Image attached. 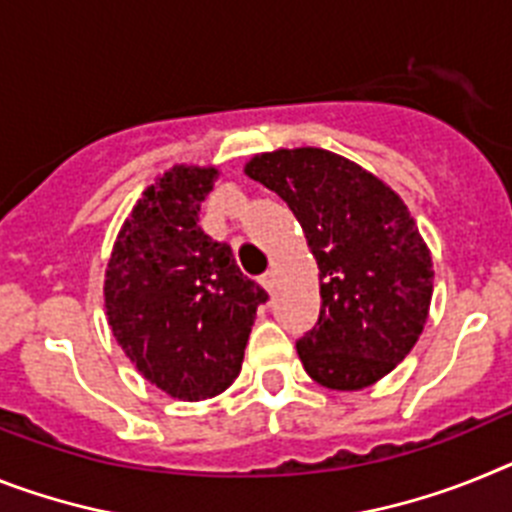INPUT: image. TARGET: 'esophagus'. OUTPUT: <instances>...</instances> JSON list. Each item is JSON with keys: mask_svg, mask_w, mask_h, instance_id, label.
<instances>
[{"mask_svg": "<svg viewBox=\"0 0 512 512\" xmlns=\"http://www.w3.org/2000/svg\"><path fill=\"white\" fill-rule=\"evenodd\" d=\"M262 288H265V291L270 293V296H273L275 293V286H278V281H275V273H265L262 275Z\"/></svg>", "mask_w": 512, "mask_h": 512, "instance_id": "34e87169", "label": "esophagus"}]
</instances>
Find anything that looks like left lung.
<instances>
[{"label":"left lung","mask_w":512,"mask_h":512,"mask_svg":"<svg viewBox=\"0 0 512 512\" xmlns=\"http://www.w3.org/2000/svg\"><path fill=\"white\" fill-rule=\"evenodd\" d=\"M244 175L278 193L319 268L322 309L299 342L317 384L358 391L415 348L433 299V257L394 190L335 151L301 146L255 154Z\"/></svg>","instance_id":"obj_1"}]
</instances>
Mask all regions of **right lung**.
Masks as SVG:
<instances>
[{"label": "right lung", "instance_id": "add662e5", "mask_svg": "<svg viewBox=\"0 0 512 512\" xmlns=\"http://www.w3.org/2000/svg\"><path fill=\"white\" fill-rule=\"evenodd\" d=\"M216 167L175 164L141 193L105 270V311L146 381L201 402L242 371L257 306L268 299L237 268L231 247L198 226Z\"/></svg>", "mask_w": 512, "mask_h": 512}]
</instances>
